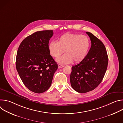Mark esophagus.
Masks as SVG:
<instances>
[{"label": "esophagus", "instance_id": "obj_1", "mask_svg": "<svg viewBox=\"0 0 123 123\" xmlns=\"http://www.w3.org/2000/svg\"><path fill=\"white\" fill-rule=\"evenodd\" d=\"M63 67H64V66L62 65H61V64H58V67L59 68H63Z\"/></svg>", "mask_w": 123, "mask_h": 123}]
</instances>
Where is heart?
Listing matches in <instances>:
<instances>
[{
	"mask_svg": "<svg viewBox=\"0 0 123 123\" xmlns=\"http://www.w3.org/2000/svg\"><path fill=\"white\" fill-rule=\"evenodd\" d=\"M90 44L89 38L84 35L66 33L58 38V42H50L49 49L50 55L55 58L59 57L65 50L66 54L57 59L59 63H79L87 55Z\"/></svg>",
	"mask_w": 123,
	"mask_h": 123,
	"instance_id": "b5f03b06",
	"label": "heart"
}]
</instances>
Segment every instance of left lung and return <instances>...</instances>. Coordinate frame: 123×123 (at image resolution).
Listing matches in <instances>:
<instances>
[{
	"instance_id": "left-lung-1",
	"label": "left lung",
	"mask_w": 123,
	"mask_h": 123,
	"mask_svg": "<svg viewBox=\"0 0 123 123\" xmlns=\"http://www.w3.org/2000/svg\"><path fill=\"white\" fill-rule=\"evenodd\" d=\"M92 46L85 58L72 68L70 82L73 88L79 93L94 90L102 82L108 65L107 52L103 42L90 32Z\"/></svg>"
}]
</instances>
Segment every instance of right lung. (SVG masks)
<instances>
[{
	"label": "right lung",
	"instance_id": "obj_1",
	"mask_svg": "<svg viewBox=\"0 0 123 123\" xmlns=\"http://www.w3.org/2000/svg\"><path fill=\"white\" fill-rule=\"evenodd\" d=\"M53 31H37L25 38L17 50L16 68L24 85L41 93L51 86L58 65L50 55L49 42Z\"/></svg>",
	"mask_w": 123,
	"mask_h": 123
}]
</instances>
